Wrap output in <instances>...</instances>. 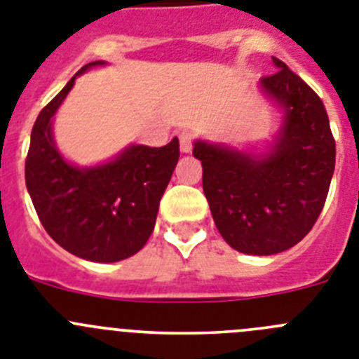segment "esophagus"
<instances>
[{"label": "esophagus", "mask_w": 359, "mask_h": 359, "mask_svg": "<svg viewBox=\"0 0 359 359\" xmlns=\"http://www.w3.org/2000/svg\"><path fill=\"white\" fill-rule=\"evenodd\" d=\"M180 149H182V152H185V154H189V152L192 151V135H190V133H182V135H180Z\"/></svg>", "instance_id": "esophagus-1"}]
</instances>
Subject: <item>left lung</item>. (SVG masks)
<instances>
[{
	"mask_svg": "<svg viewBox=\"0 0 359 359\" xmlns=\"http://www.w3.org/2000/svg\"><path fill=\"white\" fill-rule=\"evenodd\" d=\"M277 72L259 81L282 109L277 138L262 152L196 140L203 192L219 233L248 255H273L316 223L334 172L336 144L318 95L273 57Z\"/></svg>",
	"mask_w": 359,
	"mask_h": 359,
	"instance_id": "obj_1",
	"label": "left lung"
}]
</instances>
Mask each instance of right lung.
Instances as JSON below:
<instances>
[{
	"label": "right lung",
	"instance_id": "obj_1",
	"mask_svg": "<svg viewBox=\"0 0 359 359\" xmlns=\"http://www.w3.org/2000/svg\"><path fill=\"white\" fill-rule=\"evenodd\" d=\"M79 69L37 116L30 136L25 180L44 230L59 246L91 262H118L145 246L158 207L180 160V142L163 147L131 144L113 160L79 167L53 140V116L72 91Z\"/></svg>",
	"mask_w": 359,
	"mask_h": 359
}]
</instances>
